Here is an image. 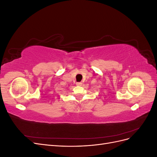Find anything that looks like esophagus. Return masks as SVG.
Wrapping results in <instances>:
<instances>
[{
  "label": "esophagus",
  "mask_w": 157,
  "mask_h": 157,
  "mask_svg": "<svg viewBox=\"0 0 157 157\" xmlns=\"http://www.w3.org/2000/svg\"><path fill=\"white\" fill-rule=\"evenodd\" d=\"M82 82H77V86H82Z\"/></svg>",
  "instance_id": "obj_1"
}]
</instances>
